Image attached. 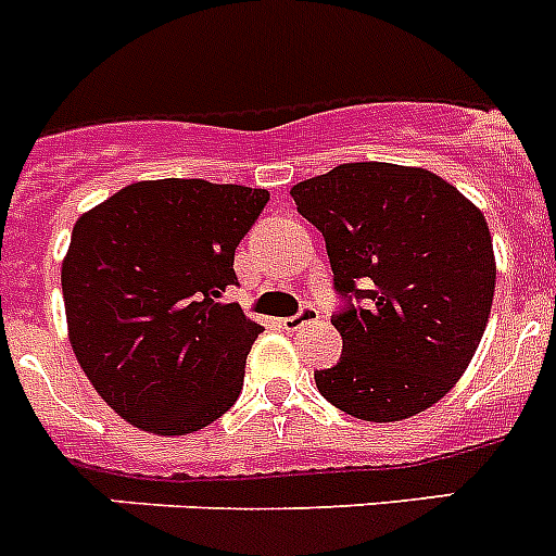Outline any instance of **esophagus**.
I'll return each instance as SVG.
<instances>
[{
    "instance_id": "esophagus-1",
    "label": "esophagus",
    "mask_w": 556,
    "mask_h": 556,
    "mask_svg": "<svg viewBox=\"0 0 556 556\" xmlns=\"http://www.w3.org/2000/svg\"><path fill=\"white\" fill-rule=\"evenodd\" d=\"M317 320V308L314 306H303L301 314H294V317H283L281 326L287 328V331H301L303 326H308V323Z\"/></svg>"
}]
</instances>
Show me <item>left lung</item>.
Wrapping results in <instances>:
<instances>
[{
    "mask_svg": "<svg viewBox=\"0 0 556 556\" xmlns=\"http://www.w3.org/2000/svg\"><path fill=\"white\" fill-rule=\"evenodd\" d=\"M292 198L326 236L339 292L362 301L331 320L342 358L314 372L320 395L370 424L434 406L468 370L493 306L481 208L424 166L381 161L333 166Z\"/></svg>",
    "mask_w": 556,
    "mask_h": 556,
    "instance_id": "8db88e82",
    "label": "left lung"
}]
</instances>
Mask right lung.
<instances>
[{
	"mask_svg": "<svg viewBox=\"0 0 556 556\" xmlns=\"http://www.w3.org/2000/svg\"><path fill=\"white\" fill-rule=\"evenodd\" d=\"M267 200L233 184L139 180L75 223L61 267L68 342L136 429L191 434L236 404L262 326L219 298Z\"/></svg>",
	"mask_w": 556,
	"mask_h": 556,
	"instance_id": "right-lung-1",
	"label": "right lung"
}]
</instances>
